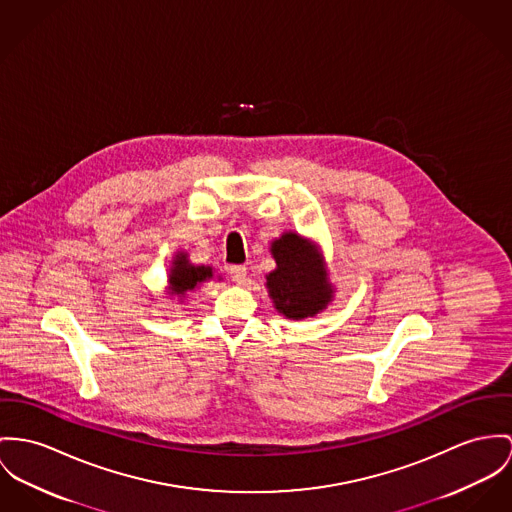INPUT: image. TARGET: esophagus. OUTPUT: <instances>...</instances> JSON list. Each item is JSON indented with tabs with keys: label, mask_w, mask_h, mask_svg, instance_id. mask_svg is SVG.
<instances>
[{
	"label": "esophagus",
	"mask_w": 512,
	"mask_h": 512,
	"mask_svg": "<svg viewBox=\"0 0 512 512\" xmlns=\"http://www.w3.org/2000/svg\"><path fill=\"white\" fill-rule=\"evenodd\" d=\"M230 276H232V280L237 282V284H243L245 278H247L245 265H232V267H230Z\"/></svg>",
	"instance_id": "esophagus-1"
}]
</instances>
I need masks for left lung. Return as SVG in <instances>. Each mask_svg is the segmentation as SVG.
Segmentation results:
<instances>
[{
    "instance_id": "1",
    "label": "left lung",
    "mask_w": 512,
    "mask_h": 512,
    "mask_svg": "<svg viewBox=\"0 0 512 512\" xmlns=\"http://www.w3.org/2000/svg\"><path fill=\"white\" fill-rule=\"evenodd\" d=\"M276 269L267 276V288L276 310L292 319L315 315L331 300V286L319 269L314 247L296 234L273 241Z\"/></svg>"
}]
</instances>
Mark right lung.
I'll return each instance as SVG.
<instances>
[{"label":"right lung","mask_w":512,"mask_h":512,"mask_svg":"<svg viewBox=\"0 0 512 512\" xmlns=\"http://www.w3.org/2000/svg\"><path fill=\"white\" fill-rule=\"evenodd\" d=\"M212 276L210 267H193L187 261L185 253H179L173 261V269L169 275V284H171V292L177 296H183L189 290H195L197 284L204 282L206 278Z\"/></svg>","instance_id":"obj_1"}]
</instances>
